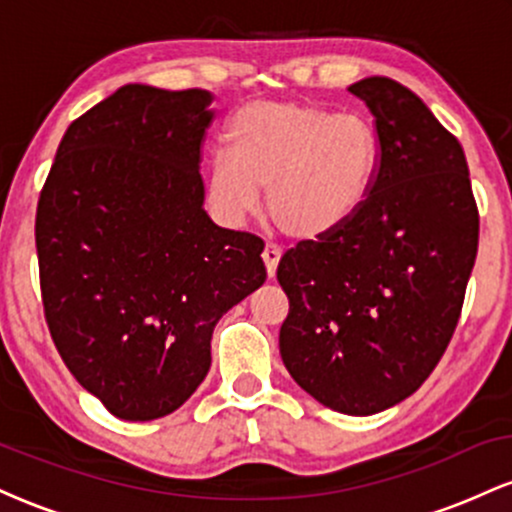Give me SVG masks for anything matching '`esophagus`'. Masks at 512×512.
Returning <instances> with one entry per match:
<instances>
[{
    "label": "esophagus",
    "instance_id": "obj_1",
    "mask_svg": "<svg viewBox=\"0 0 512 512\" xmlns=\"http://www.w3.org/2000/svg\"><path fill=\"white\" fill-rule=\"evenodd\" d=\"M262 260H264V267H267V274L274 276L276 274V264H279V260H281V248H279V245H274V243L264 245Z\"/></svg>",
    "mask_w": 512,
    "mask_h": 512
}]
</instances>
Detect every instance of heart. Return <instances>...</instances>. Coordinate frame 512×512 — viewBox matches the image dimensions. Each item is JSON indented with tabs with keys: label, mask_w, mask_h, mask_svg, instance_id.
<instances>
[{
	"label": "heart",
	"mask_w": 512,
	"mask_h": 512,
	"mask_svg": "<svg viewBox=\"0 0 512 512\" xmlns=\"http://www.w3.org/2000/svg\"><path fill=\"white\" fill-rule=\"evenodd\" d=\"M380 166L373 122L289 101H252L231 117L226 151L209 163L207 197L223 221L260 207L293 238H320L366 202Z\"/></svg>",
	"instance_id": "heart-1"
}]
</instances>
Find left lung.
<instances>
[{
	"label": "left lung",
	"instance_id": "obj_1",
	"mask_svg": "<svg viewBox=\"0 0 512 512\" xmlns=\"http://www.w3.org/2000/svg\"><path fill=\"white\" fill-rule=\"evenodd\" d=\"M349 91L375 117L378 175L349 221L281 257L279 351L317 402L368 416L414 395L448 349L479 209L460 142L416 93L387 76Z\"/></svg>",
	"mask_w": 512,
	"mask_h": 512
}]
</instances>
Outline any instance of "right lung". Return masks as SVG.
Returning <instances> with one entry per match:
<instances>
[{
  "instance_id": "1",
  "label": "right lung",
  "mask_w": 512,
  "mask_h": 512,
  "mask_svg": "<svg viewBox=\"0 0 512 512\" xmlns=\"http://www.w3.org/2000/svg\"><path fill=\"white\" fill-rule=\"evenodd\" d=\"M202 88L127 84L64 132L35 211L40 296L76 383L117 419H161L211 366V332L260 289L264 243L202 209Z\"/></svg>"
}]
</instances>
